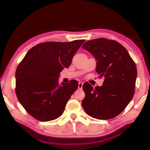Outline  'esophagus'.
<instances>
[{
    "mask_svg": "<svg viewBox=\"0 0 150 150\" xmlns=\"http://www.w3.org/2000/svg\"><path fill=\"white\" fill-rule=\"evenodd\" d=\"M82 86H83V83L82 82H80L79 83V86H78V88L79 89V90H82Z\"/></svg>",
    "mask_w": 150,
    "mask_h": 150,
    "instance_id": "1",
    "label": "esophagus"
}]
</instances>
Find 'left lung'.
<instances>
[{"label":"left lung","instance_id":"1","mask_svg":"<svg viewBox=\"0 0 150 150\" xmlns=\"http://www.w3.org/2000/svg\"><path fill=\"white\" fill-rule=\"evenodd\" d=\"M82 47L96 59V71L100 77H104V81L103 86L95 89L85 82L82 106L95 119H112L125 109L134 95L137 75L135 64L125 47L115 40L93 39Z\"/></svg>","mask_w":150,"mask_h":150}]
</instances>
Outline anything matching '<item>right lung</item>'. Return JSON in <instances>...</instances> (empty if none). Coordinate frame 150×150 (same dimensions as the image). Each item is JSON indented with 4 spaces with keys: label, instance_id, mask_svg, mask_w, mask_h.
Returning a JSON list of instances; mask_svg holds the SVG:
<instances>
[{
    "label": "right lung",
    "instance_id": "1",
    "mask_svg": "<svg viewBox=\"0 0 150 150\" xmlns=\"http://www.w3.org/2000/svg\"><path fill=\"white\" fill-rule=\"evenodd\" d=\"M85 40L69 42H46L31 48L15 72V92L18 101L30 115L42 122L62 114L67 102L79 83L59 84L60 73L71 64Z\"/></svg>",
    "mask_w": 150,
    "mask_h": 150
}]
</instances>
